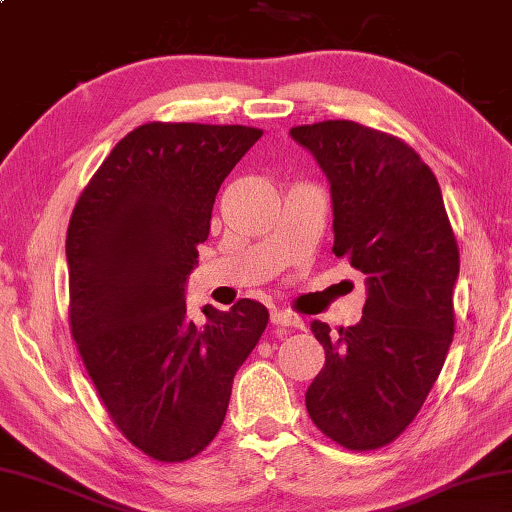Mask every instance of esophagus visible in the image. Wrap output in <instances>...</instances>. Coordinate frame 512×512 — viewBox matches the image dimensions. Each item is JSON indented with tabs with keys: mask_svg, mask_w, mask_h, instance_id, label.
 Segmentation results:
<instances>
[{
	"mask_svg": "<svg viewBox=\"0 0 512 512\" xmlns=\"http://www.w3.org/2000/svg\"><path fill=\"white\" fill-rule=\"evenodd\" d=\"M271 322L275 327H288V329H302V320L297 318L293 313H286V311H275L271 315Z\"/></svg>",
	"mask_w": 512,
	"mask_h": 512,
	"instance_id": "34e87169",
	"label": "esophagus"
}]
</instances>
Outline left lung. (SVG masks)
Wrapping results in <instances>:
<instances>
[{
    "label": "left lung",
    "instance_id": "obj_1",
    "mask_svg": "<svg viewBox=\"0 0 512 512\" xmlns=\"http://www.w3.org/2000/svg\"><path fill=\"white\" fill-rule=\"evenodd\" d=\"M291 136L331 183L333 255L367 275L358 324L333 333L311 322L324 367L306 410L342 448L376 450L414 421L448 356L457 237L434 172L401 138L353 120L300 125Z\"/></svg>",
    "mask_w": 512,
    "mask_h": 512
}]
</instances>
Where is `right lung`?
<instances>
[{
	"label": "right lung",
	"mask_w": 512,
	"mask_h": 512,
	"mask_svg": "<svg viewBox=\"0 0 512 512\" xmlns=\"http://www.w3.org/2000/svg\"><path fill=\"white\" fill-rule=\"evenodd\" d=\"M262 134L145 123L120 138L73 208L71 336L111 421L156 461L208 448L268 324L266 306L239 300L230 311L206 306L197 327L183 295L221 183Z\"/></svg>",
	"instance_id": "right-lung-1"
}]
</instances>
